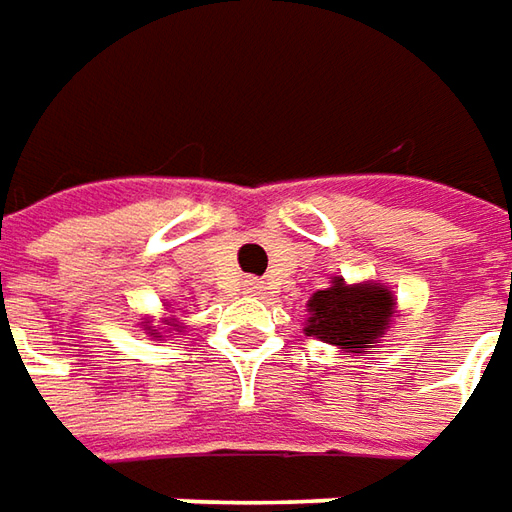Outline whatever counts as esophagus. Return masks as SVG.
I'll return each mask as SVG.
<instances>
[{"label":"esophagus","instance_id":"obj_1","mask_svg":"<svg viewBox=\"0 0 512 512\" xmlns=\"http://www.w3.org/2000/svg\"><path fill=\"white\" fill-rule=\"evenodd\" d=\"M245 293H262V282H259V279H253V276H247Z\"/></svg>","mask_w":512,"mask_h":512}]
</instances>
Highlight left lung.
<instances>
[{"label":"left lung","instance_id":"left-lung-1","mask_svg":"<svg viewBox=\"0 0 512 512\" xmlns=\"http://www.w3.org/2000/svg\"><path fill=\"white\" fill-rule=\"evenodd\" d=\"M307 310V336L336 344L344 353H359L362 347L379 342L393 313V296L384 287H347L342 279H336L333 287L313 293Z\"/></svg>","mask_w":512,"mask_h":512}]
</instances>
